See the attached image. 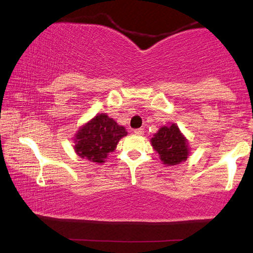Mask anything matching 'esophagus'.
Returning a JSON list of instances; mask_svg holds the SVG:
<instances>
[{"instance_id": "esophagus-1", "label": "esophagus", "mask_w": 253, "mask_h": 253, "mask_svg": "<svg viewBox=\"0 0 253 253\" xmlns=\"http://www.w3.org/2000/svg\"><path fill=\"white\" fill-rule=\"evenodd\" d=\"M134 133L138 134V135H142L144 133V131H143V129H135Z\"/></svg>"}]
</instances>
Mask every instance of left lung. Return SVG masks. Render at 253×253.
Wrapping results in <instances>:
<instances>
[{
  "instance_id": "1",
  "label": "left lung",
  "mask_w": 253,
  "mask_h": 253,
  "mask_svg": "<svg viewBox=\"0 0 253 253\" xmlns=\"http://www.w3.org/2000/svg\"><path fill=\"white\" fill-rule=\"evenodd\" d=\"M151 143L160 156L163 165L176 166L188 159V141L174 123L162 126L153 135Z\"/></svg>"
}]
</instances>
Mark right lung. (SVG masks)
<instances>
[{
	"instance_id": "add662e5",
	"label": "right lung",
	"mask_w": 253,
	"mask_h": 253,
	"mask_svg": "<svg viewBox=\"0 0 253 253\" xmlns=\"http://www.w3.org/2000/svg\"><path fill=\"white\" fill-rule=\"evenodd\" d=\"M126 134V127L119 126L113 119L105 113L97 114L80 127L75 134L74 150L79 157L103 163L117 148L120 139Z\"/></svg>"
}]
</instances>
